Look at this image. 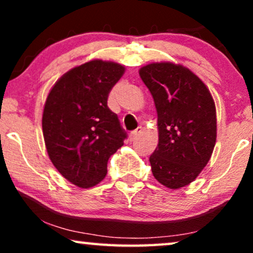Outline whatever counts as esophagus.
I'll return each instance as SVG.
<instances>
[{
	"label": "esophagus",
	"instance_id": "esophagus-1",
	"mask_svg": "<svg viewBox=\"0 0 253 253\" xmlns=\"http://www.w3.org/2000/svg\"><path fill=\"white\" fill-rule=\"evenodd\" d=\"M141 127H138V129H136L134 131H132V132H131L130 134H129V139H130V141H133L134 139H137V137L139 136V134L141 133Z\"/></svg>",
	"mask_w": 253,
	"mask_h": 253
}]
</instances>
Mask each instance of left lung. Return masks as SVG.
<instances>
[{"instance_id": "1", "label": "left lung", "mask_w": 253, "mask_h": 253, "mask_svg": "<svg viewBox=\"0 0 253 253\" xmlns=\"http://www.w3.org/2000/svg\"><path fill=\"white\" fill-rule=\"evenodd\" d=\"M158 113L159 144L150 162L153 176L176 190L195 181L216 141V112L209 88L188 68L170 62L139 70Z\"/></svg>"}]
</instances>
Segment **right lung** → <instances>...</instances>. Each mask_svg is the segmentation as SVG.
Listing matches in <instances>:
<instances>
[{
	"mask_svg": "<svg viewBox=\"0 0 253 253\" xmlns=\"http://www.w3.org/2000/svg\"><path fill=\"white\" fill-rule=\"evenodd\" d=\"M124 70L114 62H86L62 76L47 96L42 114L47 153L58 172L79 188L105 178L108 159L126 138L107 106Z\"/></svg>",
	"mask_w": 253,
	"mask_h": 253,
	"instance_id": "1",
	"label": "right lung"
}]
</instances>
